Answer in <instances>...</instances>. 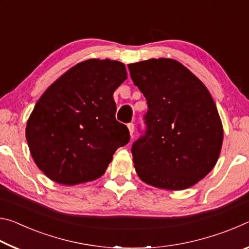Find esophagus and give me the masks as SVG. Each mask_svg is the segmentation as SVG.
Listing matches in <instances>:
<instances>
[{
  "label": "esophagus",
  "instance_id": "esophagus-1",
  "mask_svg": "<svg viewBox=\"0 0 249 249\" xmlns=\"http://www.w3.org/2000/svg\"><path fill=\"white\" fill-rule=\"evenodd\" d=\"M127 127H128V130H129L130 137H133V136H134V129H135L134 124H133V123H129V124L127 125Z\"/></svg>",
  "mask_w": 249,
  "mask_h": 249
}]
</instances>
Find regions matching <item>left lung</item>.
Returning a JSON list of instances; mask_svg holds the SVG:
<instances>
[{"label":"left lung","instance_id":"8db88e82","mask_svg":"<svg viewBox=\"0 0 249 249\" xmlns=\"http://www.w3.org/2000/svg\"><path fill=\"white\" fill-rule=\"evenodd\" d=\"M148 104L146 133L133 144L137 175L145 183L184 190L216 165L223 126L212 95L177 60L149 59L128 65Z\"/></svg>","mask_w":249,"mask_h":249}]
</instances>
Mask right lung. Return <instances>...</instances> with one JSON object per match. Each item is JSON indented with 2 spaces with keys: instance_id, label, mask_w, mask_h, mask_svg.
I'll return each mask as SVG.
<instances>
[{
  "instance_id": "1",
  "label": "right lung",
  "mask_w": 249,
  "mask_h": 249,
  "mask_svg": "<svg viewBox=\"0 0 249 249\" xmlns=\"http://www.w3.org/2000/svg\"><path fill=\"white\" fill-rule=\"evenodd\" d=\"M126 79L122 62L89 59L62 74L37 101L26 141L50 180L73 185L98 179L116 149L129 142L128 128L115 119L113 99Z\"/></svg>"
}]
</instances>
